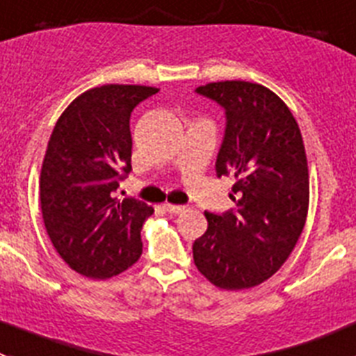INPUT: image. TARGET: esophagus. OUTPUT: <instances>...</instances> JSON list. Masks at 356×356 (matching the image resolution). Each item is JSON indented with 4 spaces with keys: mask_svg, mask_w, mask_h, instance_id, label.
<instances>
[{
    "mask_svg": "<svg viewBox=\"0 0 356 356\" xmlns=\"http://www.w3.org/2000/svg\"><path fill=\"white\" fill-rule=\"evenodd\" d=\"M165 211L170 214H181L186 211V206H177V204H165Z\"/></svg>",
    "mask_w": 356,
    "mask_h": 356,
    "instance_id": "obj_1",
    "label": "esophagus"
}]
</instances>
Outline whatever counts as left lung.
Masks as SVG:
<instances>
[{
  "label": "left lung",
  "instance_id": "obj_1",
  "mask_svg": "<svg viewBox=\"0 0 356 356\" xmlns=\"http://www.w3.org/2000/svg\"><path fill=\"white\" fill-rule=\"evenodd\" d=\"M197 94L225 111L216 175H234L236 207L207 213L193 261L220 289L262 284L293 252L309 211V168L302 133L275 92L250 81H218Z\"/></svg>",
  "mask_w": 356,
  "mask_h": 356
}]
</instances>
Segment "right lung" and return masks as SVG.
<instances>
[{"mask_svg":"<svg viewBox=\"0 0 356 356\" xmlns=\"http://www.w3.org/2000/svg\"><path fill=\"white\" fill-rule=\"evenodd\" d=\"M154 86L102 85L70 102L54 126L40 172V209L60 257L88 278H110L142 255L154 209L113 197L131 168V113Z\"/></svg>","mask_w":356,"mask_h":356,"instance_id":"1","label":"right lung"}]
</instances>
